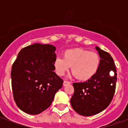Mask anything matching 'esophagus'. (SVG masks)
Returning <instances> with one entry per match:
<instances>
[{
  "label": "esophagus",
  "mask_w": 128,
  "mask_h": 128,
  "mask_svg": "<svg viewBox=\"0 0 128 128\" xmlns=\"http://www.w3.org/2000/svg\"><path fill=\"white\" fill-rule=\"evenodd\" d=\"M70 84L69 82H67V81H64V83H63V86H66V85H68Z\"/></svg>",
  "instance_id": "esophagus-1"
}]
</instances>
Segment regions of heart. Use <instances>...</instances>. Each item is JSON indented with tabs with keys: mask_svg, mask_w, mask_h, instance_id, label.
I'll return each mask as SVG.
<instances>
[{
	"mask_svg": "<svg viewBox=\"0 0 128 128\" xmlns=\"http://www.w3.org/2000/svg\"><path fill=\"white\" fill-rule=\"evenodd\" d=\"M100 64L101 58L97 53L80 48L65 50L64 58L58 57L53 62L55 71L59 76L64 75L71 66L72 74L82 81L92 78L98 71Z\"/></svg>",
	"mask_w": 128,
	"mask_h": 128,
	"instance_id": "b5f03b06",
	"label": "heart"
}]
</instances>
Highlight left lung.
Instances as JSON below:
<instances>
[{
    "label": "left lung",
    "instance_id": "1",
    "mask_svg": "<svg viewBox=\"0 0 128 128\" xmlns=\"http://www.w3.org/2000/svg\"><path fill=\"white\" fill-rule=\"evenodd\" d=\"M101 64L96 74L84 82L73 83L74 94L70 104L75 112L84 116L94 115L110 105L115 92L117 74L115 64L109 53L95 47Z\"/></svg>",
    "mask_w": 128,
    "mask_h": 128
}]
</instances>
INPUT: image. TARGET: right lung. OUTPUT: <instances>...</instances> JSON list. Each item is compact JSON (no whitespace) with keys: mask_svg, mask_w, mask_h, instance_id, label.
<instances>
[{"mask_svg":"<svg viewBox=\"0 0 128 128\" xmlns=\"http://www.w3.org/2000/svg\"><path fill=\"white\" fill-rule=\"evenodd\" d=\"M56 48L39 43L21 49L12 68L11 78L14 101L29 114L47 109L61 88L62 79L54 72Z\"/></svg>","mask_w":128,"mask_h":128,"instance_id":"right-lung-1","label":"right lung"}]
</instances>
